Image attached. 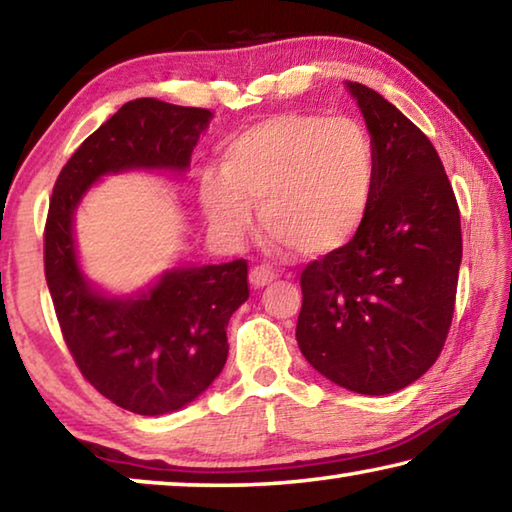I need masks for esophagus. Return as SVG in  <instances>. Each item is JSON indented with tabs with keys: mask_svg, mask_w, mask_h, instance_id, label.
Returning <instances> with one entry per match:
<instances>
[{
	"mask_svg": "<svg viewBox=\"0 0 512 512\" xmlns=\"http://www.w3.org/2000/svg\"><path fill=\"white\" fill-rule=\"evenodd\" d=\"M275 280V271L271 266L266 264H259L250 268V284H253L255 289L259 287H266V284H271Z\"/></svg>",
	"mask_w": 512,
	"mask_h": 512,
	"instance_id": "esophagus-1",
	"label": "esophagus"
}]
</instances>
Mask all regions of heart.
Masks as SVG:
<instances>
[{"label":"heart","mask_w":512,"mask_h":512,"mask_svg":"<svg viewBox=\"0 0 512 512\" xmlns=\"http://www.w3.org/2000/svg\"><path fill=\"white\" fill-rule=\"evenodd\" d=\"M375 153L348 117L282 112L225 144L219 173H203L198 194L212 228L241 241L259 205L266 235L305 257L343 248L366 221Z\"/></svg>","instance_id":"b5f03b06"}]
</instances>
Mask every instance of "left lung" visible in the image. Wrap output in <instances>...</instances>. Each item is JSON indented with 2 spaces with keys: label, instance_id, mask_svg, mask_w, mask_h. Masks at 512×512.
Listing matches in <instances>:
<instances>
[{
  "label": "left lung",
  "instance_id": "left-lung-1",
  "mask_svg": "<svg viewBox=\"0 0 512 512\" xmlns=\"http://www.w3.org/2000/svg\"><path fill=\"white\" fill-rule=\"evenodd\" d=\"M348 88L372 135L375 189L357 235L302 268L296 339L329 381L388 395L443 352L463 257L461 212L429 137L379 92Z\"/></svg>",
  "mask_w": 512,
  "mask_h": 512
}]
</instances>
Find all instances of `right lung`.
<instances>
[{"instance_id":"add662e5","label":"right lung","mask_w":512,"mask_h":512,"mask_svg":"<svg viewBox=\"0 0 512 512\" xmlns=\"http://www.w3.org/2000/svg\"><path fill=\"white\" fill-rule=\"evenodd\" d=\"M212 112L135 99L60 169L45 223V277L81 375L121 409L162 415L201 395L228 359L230 316L250 296L248 262L176 268L137 298L94 291L76 262L72 216L94 180L126 169H187Z\"/></svg>"}]
</instances>
